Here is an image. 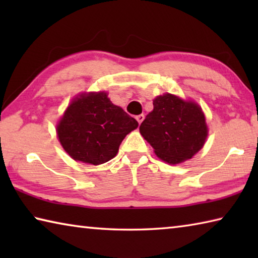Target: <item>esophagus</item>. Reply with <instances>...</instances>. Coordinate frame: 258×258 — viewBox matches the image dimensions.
I'll list each match as a JSON object with an SVG mask.
<instances>
[{
  "label": "esophagus",
  "mask_w": 258,
  "mask_h": 258,
  "mask_svg": "<svg viewBox=\"0 0 258 258\" xmlns=\"http://www.w3.org/2000/svg\"><path fill=\"white\" fill-rule=\"evenodd\" d=\"M135 118H137L139 124H141L142 121H143V119H145V115H142V113H141V115H138L137 117H135Z\"/></svg>",
  "instance_id": "34e87169"
}]
</instances>
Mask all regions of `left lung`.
<instances>
[{"label": "left lung", "instance_id": "8db88e82", "mask_svg": "<svg viewBox=\"0 0 258 258\" xmlns=\"http://www.w3.org/2000/svg\"><path fill=\"white\" fill-rule=\"evenodd\" d=\"M140 133L160 159L178 164L202 149L207 126L198 104L167 93L154 100V110L140 125Z\"/></svg>", "mask_w": 258, "mask_h": 258}]
</instances>
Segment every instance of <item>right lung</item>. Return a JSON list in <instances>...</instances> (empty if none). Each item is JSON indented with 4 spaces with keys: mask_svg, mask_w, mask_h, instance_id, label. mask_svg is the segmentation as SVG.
<instances>
[{
    "mask_svg": "<svg viewBox=\"0 0 258 258\" xmlns=\"http://www.w3.org/2000/svg\"><path fill=\"white\" fill-rule=\"evenodd\" d=\"M138 125L101 92L83 94L74 100L56 131L72 158L100 165L116 156L121 141Z\"/></svg>",
    "mask_w": 258,
    "mask_h": 258,
    "instance_id": "obj_1",
    "label": "right lung"
}]
</instances>
